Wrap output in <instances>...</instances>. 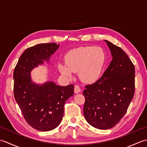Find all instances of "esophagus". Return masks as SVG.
<instances>
[{"label":"esophagus","mask_w":147,"mask_h":147,"mask_svg":"<svg viewBox=\"0 0 147 147\" xmlns=\"http://www.w3.org/2000/svg\"><path fill=\"white\" fill-rule=\"evenodd\" d=\"M74 93H80V92H81L80 87L78 85H75V86H74Z\"/></svg>","instance_id":"1"}]
</instances>
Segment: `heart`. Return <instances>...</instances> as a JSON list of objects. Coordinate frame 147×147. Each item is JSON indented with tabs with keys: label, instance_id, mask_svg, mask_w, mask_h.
<instances>
[{
	"label": "heart",
	"instance_id": "1",
	"mask_svg": "<svg viewBox=\"0 0 147 147\" xmlns=\"http://www.w3.org/2000/svg\"><path fill=\"white\" fill-rule=\"evenodd\" d=\"M105 54L102 49L93 47H83L71 50L65 55V64H59L58 69L63 75L71 78L78 72L80 79L91 82L98 78L105 64Z\"/></svg>",
	"mask_w": 147,
	"mask_h": 147
}]
</instances>
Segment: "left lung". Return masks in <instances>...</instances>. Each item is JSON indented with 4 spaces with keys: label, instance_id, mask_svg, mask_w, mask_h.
I'll return each instance as SVG.
<instances>
[{
    "label": "left lung",
    "instance_id": "left-lung-1",
    "mask_svg": "<svg viewBox=\"0 0 147 147\" xmlns=\"http://www.w3.org/2000/svg\"><path fill=\"white\" fill-rule=\"evenodd\" d=\"M112 59L103 76L86 86L83 114L86 121L99 129H108L126 114L135 93V69L123 50L104 40Z\"/></svg>",
    "mask_w": 147,
    "mask_h": 147
}]
</instances>
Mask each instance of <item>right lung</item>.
<instances>
[{"mask_svg":"<svg viewBox=\"0 0 147 147\" xmlns=\"http://www.w3.org/2000/svg\"><path fill=\"white\" fill-rule=\"evenodd\" d=\"M55 43H40L27 49L16 66L14 95L27 123L36 130L49 131L62 119L65 102L74 94V85L62 86L52 81L40 84L33 82L31 72L50 59L59 49Z\"/></svg>","mask_w":147,"mask_h":147,"instance_id":"obj_1","label":"right lung"}]
</instances>
